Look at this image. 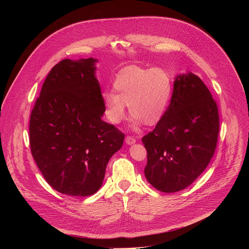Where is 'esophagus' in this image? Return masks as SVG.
Returning <instances> with one entry per match:
<instances>
[{
  "label": "esophagus",
  "mask_w": 249,
  "mask_h": 249,
  "mask_svg": "<svg viewBox=\"0 0 249 249\" xmlns=\"http://www.w3.org/2000/svg\"><path fill=\"white\" fill-rule=\"evenodd\" d=\"M126 143L128 145H133V144L136 143V139L134 137H132V136H127L126 137Z\"/></svg>",
  "instance_id": "obj_1"
}]
</instances>
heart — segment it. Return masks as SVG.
<instances>
[{"label":"heart","instance_id":"b5f03b06","mask_svg":"<svg viewBox=\"0 0 249 249\" xmlns=\"http://www.w3.org/2000/svg\"><path fill=\"white\" fill-rule=\"evenodd\" d=\"M113 91H104L105 114L113 124L125 118V105L133 116V125L153 126L160 122L169 105L173 84L170 75L160 68L130 66L122 69L113 82Z\"/></svg>","mask_w":249,"mask_h":249}]
</instances>
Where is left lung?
<instances>
[{
	"label": "left lung",
	"mask_w": 249,
	"mask_h": 249,
	"mask_svg": "<svg viewBox=\"0 0 249 249\" xmlns=\"http://www.w3.org/2000/svg\"><path fill=\"white\" fill-rule=\"evenodd\" d=\"M218 105L193 74L177 77L165 114L142 138L147 150V180L170 193L189 186L206 169L217 148Z\"/></svg>",
	"instance_id": "8db88e82"
}]
</instances>
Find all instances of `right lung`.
Masks as SVG:
<instances>
[{
  "mask_svg": "<svg viewBox=\"0 0 249 249\" xmlns=\"http://www.w3.org/2000/svg\"><path fill=\"white\" fill-rule=\"evenodd\" d=\"M94 62L64 59L56 64L30 114L31 155L47 183L65 195L94 194L125 137L101 119L105 109Z\"/></svg>",
  "mask_w": 249,
  "mask_h": 249,
  "instance_id": "right-lung-1",
  "label": "right lung"
}]
</instances>
